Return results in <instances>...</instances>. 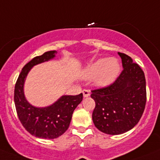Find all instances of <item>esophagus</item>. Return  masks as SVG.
Here are the masks:
<instances>
[{
  "mask_svg": "<svg viewBox=\"0 0 160 160\" xmlns=\"http://www.w3.org/2000/svg\"><path fill=\"white\" fill-rule=\"evenodd\" d=\"M83 96H84V97H89V96H90V92L88 91V90L84 89V90H83Z\"/></svg>",
  "mask_w": 160,
  "mask_h": 160,
  "instance_id": "1",
  "label": "esophagus"
}]
</instances>
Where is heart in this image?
Listing matches in <instances>:
<instances>
[{"mask_svg": "<svg viewBox=\"0 0 160 160\" xmlns=\"http://www.w3.org/2000/svg\"><path fill=\"white\" fill-rule=\"evenodd\" d=\"M121 64L116 58H101L86 67L82 72V77L87 80L95 78L98 86L111 84L119 76Z\"/></svg>", "mask_w": 160, "mask_h": 160, "instance_id": "b5f03b06", "label": "heart"}]
</instances>
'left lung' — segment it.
<instances>
[{
  "label": "left lung",
  "instance_id": "obj_1",
  "mask_svg": "<svg viewBox=\"0 0 160 160\" xmlns=\"http://www.w3.org/2000/svg\"><path fill=\"white\" fill-rule=\"evenodd\" d=\"M123 70L111 85L92 91L95 101L92 121L100 131L117 135L138 124L147 101L146 79L138 64L126 54L119 53Z\"/></svg>",
  "mask_w": 160,
  "mask_h": 160
}]
</instances>
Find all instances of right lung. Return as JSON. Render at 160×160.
I'll list each match as a JSON object with an SVG mask.
<instances>
[{"label":"right lung","instance_id":"add662e5","mask_svg":"<svg viewBox=\"0 0 160 160\" xmlns=\"http://www.w3.org/2000/svg\"><path fill=\"white\" fill-rule=\"evenodd\" d=\"M56 54V51H50L34 57L23 67L15 84L14 103L19 120L24 128L37 138L53 139L65 133L75 109L83 100L82 93L63 95L52 105L46 107L34 106L26 100L24 84L30 71L35 65L53 59Z\"/></svg>","mask_w":160,"mask_h":160}]
</instances>
